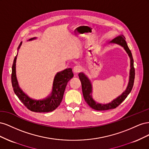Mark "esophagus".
<instances>
[{"label":"esophagus","mask_w":149,"mask_h":149,"mask_svg":"<svg viewBox=\"0 0 149 149\" xmlns=\"http://www.w3.org/2000/svg\"><path fill=\"white\" fill-rule=\"evenodd\" d=\"M81 66H78V65H76L73 68V72L74 73H79V72L81 71Z\"/></svg>","instance_id":"1"}]
</instances>
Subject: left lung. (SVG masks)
<instances>
[{
    "label": "left lung",
    "instance_id": "1",
    "mask_svg": "<svg viewBox=\"0 0 149 149\" xmlns=\"http://www.w3.org/2000/svg\"><path fill=\"white\" fill-rule=\"evenodd\" d=\"M125 38L124 37V35H119L118 37H116L111 42V43H115L119 44L122 47H123L125 49V50L128 53V55L130 59V78L129 82L127 86V88L125 91L123 93L121 96H119L118 98L116 99L115 100L112 101L111 102L107 104H102L97 103L96 101H94L91 97V95L90 94L92 92V86L90 81L88 78L83 73H79L78 76L79 79L81 83L82 86V91L83 94V97L84 100L91 107L92 109L96 110V111H105L115 109L120 104L123 102L125 98L127 97L131 91V90L133 88L134 78H135V68L134 67V60L132 58V55L131 52L129 49L127 43L125 42Z\"/></svg>",
    "mask_w": 149,
    "mask_h": 149
}]
</instances>
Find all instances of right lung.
<instances>
[{
	"mask_svg": "<svg viewBox=\"0 0 149 149\" xmlns=\"http://www.w3.org/2000/svg\"><path fill=\"white\" fill-rule=\"evenodd\" d=\"M33 39L34 38H31L29 40ZM22 42L20 43L18 49L20 48ZM17 56V55L15 57L12 65L11 79L13 91L19 97V100L24 104L28 109L35 112H48L56 109L62 101L68 82L73 77L72 69H66L56 74L55 79H54L53 91L51 96H49L43 100H33L23 93L18 84L15 74Z\"/></svg>",
	"mask_w": 149,
	"mask_h": 149,
	"instance_id": "add662e5",
	"label": "right lung"
}]
</instances>
